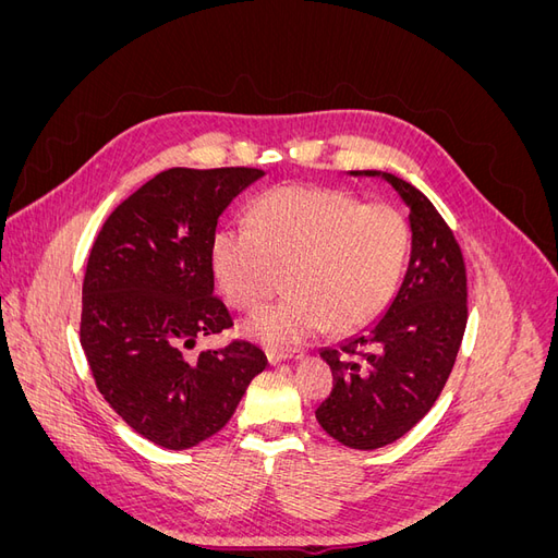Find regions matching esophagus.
<instances>
[{"label":"esophagus","instance_id":"obj_1","mask_svg":"<svg viewBox=\"0 0 558 558\" xmlns=\"http://www.w3.org/2000/svg\"><path fill=\"white\" fill-rule=\"evenodd\" d=\"M265 356H267V361H269V363L277 365V363H281V361H295V359H302V356H305V351H298V349H293V351L265 349Z\"/></svg>","mask_w":558,"mask_h":558}]
</instances>
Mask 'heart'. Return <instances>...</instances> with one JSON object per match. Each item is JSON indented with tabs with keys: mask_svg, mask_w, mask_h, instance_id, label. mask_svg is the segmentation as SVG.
<instances>
[{
	"mask_svg": "<svg viewBox=\"0 0 558 558\" xmlns=\"http://www.w3.org/2000/svg\"><path fill=\"white\" fill-rule=\"evenodd\" d=\"M410 232L386 205H365L326 189L281 185L260 195L248 228H221L211 272L234 310H256L286 272V295L242 326L265 347L283 349L324 332L369 324L393 298Z\"/></svg>",
	"mask_w": 558,
	"mask_h": 558,
	"instance_id": "obj_1",
	"label": "heart"
}]
</instances>
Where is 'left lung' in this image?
Returning <instances> with one entry per match:
<instances>
[{
    "instance_id": "left-lung-1",
    "label": "left lung",
    "mask_w": 558,
    "mask_h": 558,
    "mask_svg": "<svg viewBox=\"0 0 558 558\" xmlns=\"http://www.w3.org/2000/svg\"><path fill=\"white\" fill-rule=\"evenodd\" d=\"M349 174L391 185L412 232L408 272L386 310L337 347L320 349L332 391L316 421L332 440L369 451L416 426L442 393L465 332L468 291L461 248L424 193L379 170Z\"/></svg>"
}]
</instances>
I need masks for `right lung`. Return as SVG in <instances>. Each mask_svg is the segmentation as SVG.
<instances>
[{"mask_svg": "<svg viewBox=\"0 0 558 558\" xmlns=\"http://www.w3.org/2000/svg\"><path fill=\"white\" fill-rule=\"evenodd\" d=\"M260 177L251 167L160 172L111 211L90 248L81 347L113 412L158 447L181 451L216 435L267 367L240 340L185 353L232 326L209 251L218 216Z\"/></svg>", "mask_w": 558, "mask_h": 558, "instance_id": "add662e5", "label": "right lung"}]
</instances>
